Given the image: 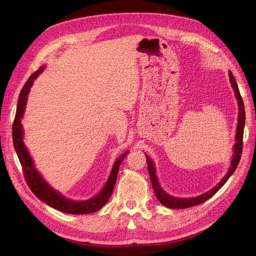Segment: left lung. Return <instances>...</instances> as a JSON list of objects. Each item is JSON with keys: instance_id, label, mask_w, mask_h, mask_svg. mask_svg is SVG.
Segmentation results:
<instances>
[{"instance_id": "left-lung-1", "label": "left lung", "mask_w": 256, "mask_h": 256, "mask_svg": "<svg viewBox=\"0 0 256 256\" xmlns=\"http://www.w3.org/2000/svg\"><path fill=\"white\" fill-rule=\"evenodd\" d=\"M228 74H230V80L232 83V87L234 88V96H236V98L238 100V126H236V143H234V156L232 158L230 170H228L226 176L221 180V182L216 186H214L212 189H210L206 193H204L202 195L194 197V198H178V197L171 196L168 193H166L163 190V188L160 186V182L156 176V168H154V162L148 156H146V152H145V156H146V160H147V168H148L150 182H152V184L154 188V191L156 193V196L160 204L169 208H191V206H198L200 204L204 202V201L210 199L212 196H214L220 190V188L224 186V184L228 180V178H230V176L234 172V170L236 169V167L238 165V162L240 160V154H242V150H243V136H244V126H245V106H244V102H243V100H242L240 93L238 84L234 80V76H232L230 70L228 72Z\"/></svg>"}]
</instances>
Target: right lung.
I'll list each match as a JSON object with an SVG mask.
<instances>
[{
	"label": "right lung",
	"instance_id": "1",
	"mask_svg": "<svg viewBox=\"0 0 256 256\" xmlns=\"http://www.w3.org/2000/svg\"><path fill=\"white\" fill-rule=\"evenodd\" d=\"M46 66H42L38 70H36L29 78L26 80V84L24 85L18 102V108H16V114L14 118V122L12 126V138H13V145L16 152V154L18 156V160L20 162L24 176L26 178V184H28L31 191L36 195L38 199H40L44 202H46L48 206L56 208L60 212L72 214H90L96 212L100 210L106 204L108 199L112 195L114 186L117 178V173L120 164L122 163L124 158L126 156L128 152H126L122 156H120L116 162L113 165V168L111 170V173L108 178L104 189L93 198H90L88 200L84 201H74L65 198L61 193L58 191L54 190L40 176V173L37 171V169L34 166V163L32 160V158L29 154L28 150L24 146L22 137H24V130L22 126V118L24 113L26 100H28L29 91L33 85L34 80L42 74Z\"/></svg>",
	"mask_w": 256,
	"mask_h": 256
}]
</instances>
